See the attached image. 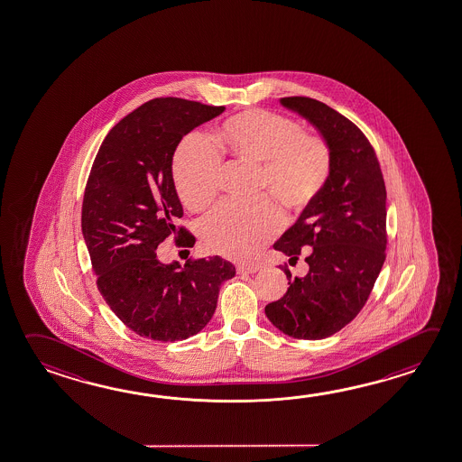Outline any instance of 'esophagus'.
Masks as SVG:
<instances>
[{
    "instance_id": "1",
    "label": "esophagus",
    "mask_w": 462,
    "mask_h": 462,
    "mask_svg": "<svg viewBox=\"0 0 462 462\" xmlns=\"http://www.w3.org/2000/svg\"><path fill=\"white\" fill-rule=\"evenodd\" d=\"M260 270V266H256V264H238L236 266V273L238 274H253V273H256V271Z\"/></svg>"
}]
</instances>
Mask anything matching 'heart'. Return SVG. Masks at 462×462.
Masks as SVG:
<instances>
[{"label": "heart", "instance_id": "1", "mask_svg": "<svg viewBox=\"0 0 462 462\" xmlns=\"http://www.w3.org/2000/svg\"><path fill=\"white\" fill-rule=\"evenodd\" d=\"M212 146L198 135L180 143L173 157L174 188L188 209L202 212L217 198L218 157L254 166L252 194L263 198L220 204L199 228L208 252L236 262L252 260L276 236L274 205L284 216L302 212L322 192L333 166L327 140L304 134L299 122L264 109L228 117L218 125Z\"/></svg>", "mask_w": 462, "mask_h": 462}]
</instances>
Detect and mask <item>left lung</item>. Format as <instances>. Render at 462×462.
<instances>
[{
  "mask_svg": "<svg viewBox=\"0 0 462 462\" xmlns=\"http://www.w3.org/2000/svg\"><path fill=\"white\" fill-rule=\"evenodd\" d=\"M281 103L322 132L333 166L322 192L274 244L291 260L309 246V273L292 278L284 264L288 292L264 312L292 338L322 340L361 312L383 270L387 192L374 148L356 124L312 97H282Z\"/></svg>",
  "mask_w": 462,
  "mask_h": 462,
  "instance_id": "1",
  "label": "left lung"
}]
</instances>
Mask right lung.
I'll return each instance as SVG.
<instances>
[{
  "label": "right lung",
  "instance_id": "add662e5",
  "mask_svg": "<svg viewBox=\"0 0 462 462\" xmlns=\"http://www.w3.org/2000/svg\"><path fill=\"white\" fill-rule=\"evenodd\" d=\"M224 106L155 97L117 122L103 140L88 176L81 230L97 286L127 328L143 338L181 341L209 323L222 282L236 266L212 258L163 264L158 245L196 238L176 220L183 208L174 189V150L188 132Z\"/></svg>",
  "mask_w": 462,
  "mask_h": 462
}]
</instances>
